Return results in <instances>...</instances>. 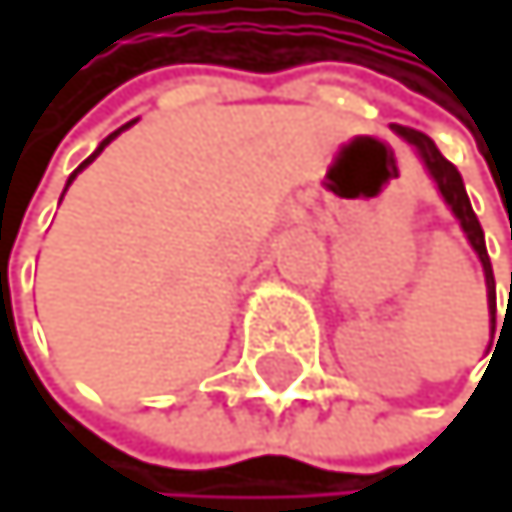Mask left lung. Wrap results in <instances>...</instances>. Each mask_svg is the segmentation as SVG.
Returning a JSON list of instances; mask_svg holds the SVG:
<instances>
[{"instance_id":"obj_1","label":"left lung","mask_w":512,"mask_h":512,"mask_svg":"<svg viewBox=\"0 0 512 512\" xmlns=\"http://www.w3.org/2000/svg\"><path fill=\"white\" fill-rule=\"evenodd\" d=\"M394 134L404 137L407 144L417 150L420 163L426 166V172H430V179L436 182V189L442 195V201L449 205V211L455 214V221L462 224L465 237L471 243V250L478 253L481 266H484V282H487V311H491V327H494V301H497V288H494V269H491V259H487V246H484V230L478 224L475 211H471V201H468V192H465V182L462 176H458V169L446 160V156L439 153V147L433 144L430 137L413 131V127H404V124H394Z\"/></svg>"}]
</instances>
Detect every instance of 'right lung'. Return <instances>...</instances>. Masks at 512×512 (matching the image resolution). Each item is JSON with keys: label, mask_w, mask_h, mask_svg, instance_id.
<instances>
[{"label": "right lung", "mask_w": 512, "mask_h": 512, "mask_svg": "<svg viewBox=\"0 0 512 512\" xmlns=\"http://www.w3.org/2000/svg\"><path fill=\"white\" fill-rule=\"evenodd\" d=\"M131 124H137V121H127V124H124V127H118V131H115V134H108V137H105V140H102V144H99V150H95V153H92V156H89V160H86V163H82V166H79V169H76V172H73V176H70V179H66V189H70V185H73V179H76V176H79V172H82V169H86V166H89V163H92V160H95V156H99V153H102V150H105V147H108V144H111V140H115V137H118V134H121V131H127V127H131ZM66 189H63V192H66Z\"/></svg>", "instance_id": "1"}]
</instances>
